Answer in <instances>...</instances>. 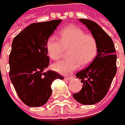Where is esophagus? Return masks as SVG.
Listing matches in <instances>:
<instances>
[{"mask_svg": "<svg viewBox=\"0 0 125 125\" xmlns=\"http://www.w3.org/2000/svg\"><path fill=\"white\" fill-rule=\"evenodd\" d=\"M72 77H66L64 78V80H67V81H69V80H72Z\"/></svg>", "mask_w": 125, "mask_h": 125, "instance_id": "1", "label": "esophagus"}]
</instances>
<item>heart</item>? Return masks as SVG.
Listing matches in <instances>:
<instances>
[{"instance_id":"b5f03b06","label":"heart","mask_w":125,"mask_h":125,"mask_svg":"<svg viewBox=\"0 0 125 125\" xmlns=\"http://www.w3.org/2000/svg\"><path fill=\"white\" fill-rule=\"evenodd\" d=\"M67 49L69 58L52 66L56 72L63 74L72 72L79 66L85 67L89 65L98 53V42L93 35L85 34L79 27L72 25L60 32V40L52 35L46 42L48 55L54 61L60 59L63 51Z\"/></svg>"}]
</instances>
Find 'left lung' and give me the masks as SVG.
<instances>
[{
  "mask_svg": "<svg viewBox=\"0 0 125 125\" xmlns=\"http://www.w3.org/2000/svg\"><path fill=\"white\" fill-rule=\"evenodd\" d=\"M98 42V53L87 67L76 74L83 83L73 98L83 105H93L101 101L107 94L116 73V55L110 36L93 21L80 19Z\"/></svg>",
  "mask_w": 125,
  "mask_h": 125,
  "instance_id": "8db88e82",
  "label": "left lung"
}]
</instances>
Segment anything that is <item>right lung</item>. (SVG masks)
<instances>
[{"label":"right lung","mask_w":125,"mask_h":125,"mask_svg":"<svg viewBox=\"0 0 125 125\" xmlns=\"http://www.w3.org/2000/svg\"><path fill=\"white\" fill-rule=\"evenodd\" d=\"M62 21L33 23L13 40L9 77L18 96L28 106L38 107L46 104L52 93L53 81L63 80L54 71H45L49 65L47 40Z\"/></svg>","instance_id":"obj_1"}]
</instances>
